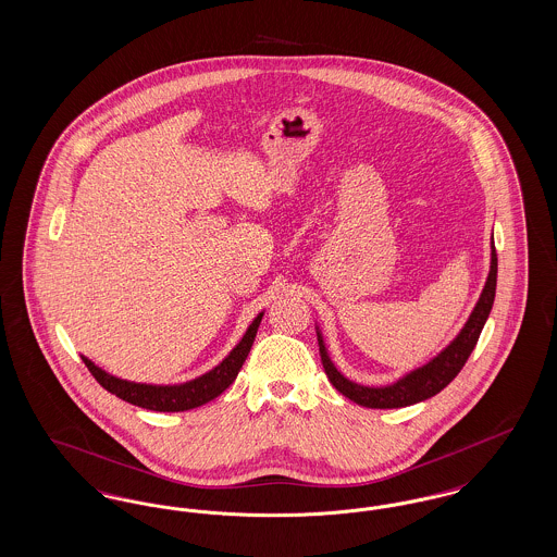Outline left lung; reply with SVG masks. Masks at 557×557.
<instances>
[{
	"label": "left lung",
	"mask_w": 557,
	"mask_h": 557,
	"mask_svg": "<svg viewBox=\"0 0 557 557\" xmlns=\"http://www.w3.org/2000/svg\"><path fill=\"white\" fill-rule=\"evenodd\" d=\"M495 290H497V252H495V242L491 238V265H488V275L484 282V288L480 292L476 307L472 309L470 318L459 330V334L445 346L438 355H434L424 366L416 370L407 371L395 382L384 384V386H368L348 380L343 371L334 366V361L327 355V348L323 343V334L318 330L319 355L321 363L327 380L334 384L338 393H343L346 398H350L357 405L370 407V409H398L407 405H416L420 400L438 395L450 380L461 371L466 366L468 357L472 355L476 346L480 332L491 315L493 302H495Z\"/></svg>",
	"instance_id": "8db88e82"
}]
</instances>
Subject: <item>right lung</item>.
I'll list each match as a JSON object with an SVG mask.
<instances>
[{
    "instance_id": "add662e5",
    "label": "right lung",
    "mask_w": 557,
    "mask_h": 557,
    "mask_svg": "<svg viewBox=\"0 0 557 557\" xmlns=\"http://www.w3.org/2000/svg\"><path fill=\"white\" fill-rule=\"evenodd\" d=\"M261 319H263V311L252 319V323L244 332L242 341L230 350V355L219 366H214L207 373H202L194 380L182 382V384L132 382V380L116 377V375L108 373L102 368H98L85 355H81V359L87 366V370L91 371V375L100 382V386H104L108 393H112V395H116V397L123 398L132 405L144 407V409H152V411H169V413L187 411V409H196V407L209 403L212 398L219 397L236 380L238 371L242 370V366H244V361H246V357L252 348Z\"/></svg>"
}]
</instances>
